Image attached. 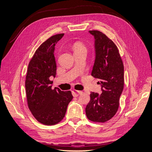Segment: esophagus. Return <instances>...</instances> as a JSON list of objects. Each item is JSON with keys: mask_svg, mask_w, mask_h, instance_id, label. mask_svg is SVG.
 <instances>
[{"mask_svg": "<svg viewBox=\"0 0 152 152\" xmlns=\"http://www.w3.org/2000/svg\"><path fill=\"white\" fill-rule=\"evenodd\" d=\"M82 93V92L80 91H77V90L73 91V96H75V97L81 94Z\"/></svg>", "mask_w": 152, "mask_h": 152, "instance_id": "34e87169", "label": "esophagus"}]
</instances>
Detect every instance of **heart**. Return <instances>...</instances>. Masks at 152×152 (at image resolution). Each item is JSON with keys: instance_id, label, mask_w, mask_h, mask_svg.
<instances>
[{"instance_id": "heart-1", "label": "heart", "mask_w": 152, "mask_h": 152, "mask_svg": "<svg viewBox=\"0 0 152 152\" xmlns=\"http://www.w3.org/2000/svg\"><path fill=\"white\" fill-rule=\"evenodd\" d=\"M73 50H74V52L80 51V50H84L86 52L87 49L84 44L81 43H75L74 44V47H73Z\"/></svg>"}]
</instances>
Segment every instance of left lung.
I'll return each mask as SVG.
<instances>
[{
  "instance_id": "left-lung-1",
  "label": "left lung",
  "mask_w": 152,
  "mask_h": 152,
  "mask_svg": "<svg viewBox=\"0 0 152 152\" xmlns=\"http://www.w3.org/2000/svg\"><path fill=\"white\" fill-rule=\"evenodd\" d=\"M94 37L95 60L91 75L99 80L102 93L91 92L86 108L89 120L105 122L117 113L124 89V65L116 45L98 30L89 31Z\"/></svg>"
}]
</instances>
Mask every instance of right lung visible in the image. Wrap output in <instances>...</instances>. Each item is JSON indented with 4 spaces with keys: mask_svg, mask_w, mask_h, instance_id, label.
<instances>
[{
    "mask_svg": "<svg viewBox=\"0 0 152 152\" xmlns=\"http://www.w3.org/2000/svg\"><path fill=\"white\" fill-rule=\"evenodd\" d=\"M64 35L50 37L36 50L26 76L25 89L28 108L36 120L47 126L55 125L64 118L73 96L71 91L52 89L50 77H56L55 45Z\"/></svg>",
    "mask_w": 152,
    "mask_h": 152,
    "instance_id": "right-lung-1",
    "label": "right lung"
}]
</instances>
